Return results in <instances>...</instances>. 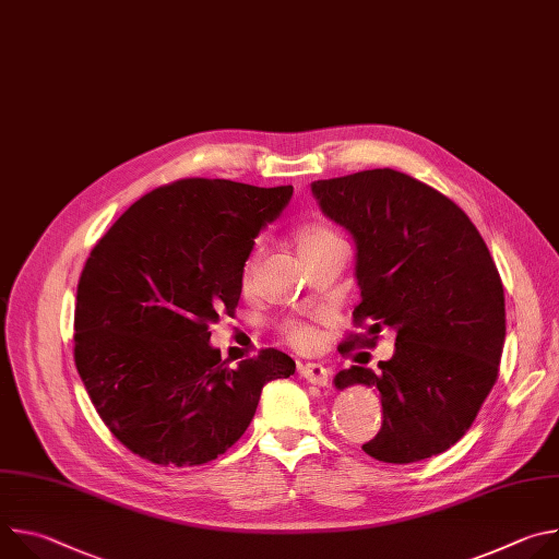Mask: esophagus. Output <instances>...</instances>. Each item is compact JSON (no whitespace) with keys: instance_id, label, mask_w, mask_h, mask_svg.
I'll return each instance as SVG.
<instances>
[{"instance_id":"1","label":"esophagus","mask_w":559,"mask_h":559,"mask_svg":"<svg viewBox=\"0 0 559 559\" xmlns=\"http://www.w3.org/2000/svg\"><path fill=\"white\" fill-rule=\"evenodd\" d=\"M298 373L302 380H307L311 384H321V386H325L330 380V371L321 362H305V365L300 362Z\"/></svg>"}]
</instances>
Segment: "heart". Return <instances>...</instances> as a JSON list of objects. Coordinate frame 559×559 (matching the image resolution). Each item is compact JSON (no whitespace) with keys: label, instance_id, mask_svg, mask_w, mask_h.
I'll list each match as a JSON object with an SVG mask.
<instances>
[{"label":"heart","instance_id":"b5f03b06","mask_svg":"<svg viewBox=\"0 0 559 559\" xmlns=\"http://www.w3.org/2000/svg\"><path fill=\"white\" fill-rule=\"evenodd\" d=\"M332 243H343L338 234L323 225V223H311V225H305L298 229L296 234V250L300 257L313 252V250H321L325 246H332ZM254 261L257 257H252L248 263H246V272H243V278L246 283L250 281L252 276V270H254ZM283 334L285 338L298 347V349H307L311 347L316 341H318V332H316V325L309 323V321H298V318H292V321H285L283 323Z\"/></svg>","mask_w":559,"mask_h":559}]
</instances>
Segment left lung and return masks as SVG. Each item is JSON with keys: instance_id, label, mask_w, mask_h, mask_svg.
<instances>
[{"instance_id": "obj_1", "label": "left lung", "mask_w": 559, "mask_h": 559, "mask_svg": "<svg viewBox=\"0 0 559 559\" xmlns=\"http://www.w3.org/2000/svg\"><path fill=\"white\" fill-rule=\"evenodd\" d=\"M311 192L356 241L354 323L395 332L380 371L352 365L334 378L380 391L382 427L362 451L391 464L447 451L491 393L504 347V287L487 243L451 199L405 173L365 170ZM373 341L352 334L341 354Z\"/></svg>"}]
</instances>
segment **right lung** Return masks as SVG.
<instances>
[{"instance_id":"obj_1","label":"right lung","mask_w":559,"mask_h":559,"mask_svg":"<svg viewBox=\"0 0 559 559\" xmlns=\"http://www.w3.org/2000/svg\"><path fill=\"white\" fill-rule=\"evenodd\" d=\"M294 188L181 179L132 203L93 248L74 305V365L132 453L197 466L250 427L270 380L296 362L278 349L227 367L210 325L234 316L254 238Z\"/></svg>"}]
</instances>
